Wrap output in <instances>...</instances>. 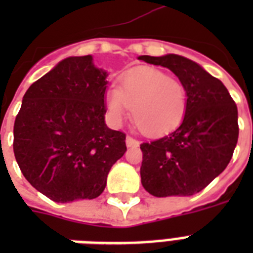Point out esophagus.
I'll return each instance as SVG.
<instances>
[{"instance_id": "1", "label": "esophagus", "mask_w": 253, "mask_h": 253, "mask_svg": "<svg viewBox=\"0 0 253 253\" xmlns=\"http://www.w3.org/2000/svg\"><path fill=\"white\" fill-rule=\"evenodd\" d=\"M126 146L127 147H136V146H139V142L136 140V139L131 138V136H128V135H127V136H126Z\"/></svg>"}]
</instances>
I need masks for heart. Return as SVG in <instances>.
<instances>
[{
  "mask_svg": "<svg viewBox=\"0 0 253 253\" xmlns=\"http://www.w3.org/2000/svg\"><path fill=\"white\" fill-rule=\"evenodd\" d=\"M111 122L122 123L132 111V122L148 136L167 134L176 128L188 106L186 89L180 81L156 68H135L119 79L118 87L105 95Z\"/></svg>",
  "mask_w": 253,
  "mask_h": 253,
  "instance_id": "1",
  "label": "heart"
}]
</instances>
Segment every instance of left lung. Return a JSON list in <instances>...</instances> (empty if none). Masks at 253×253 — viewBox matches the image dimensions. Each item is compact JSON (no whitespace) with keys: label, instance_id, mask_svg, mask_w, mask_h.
Wrapping results in <instances>:
<instances>
[{"label":"left lung","instance_id":"left-lung-1","mask_svg":"<svg viewBox=\"0 0 253 253\" xmlns=\"http://www.w3.org/2000/svg\"><path fill=\"white\" fill-rule=\"evenodd\" d=\"M138 59L170 69L188 94L180 126L140 144L143 188L155 197L193 196L219 176L231 160L239 136L238 107L223 83L196 61L174 53Z\"/></svg>","mask_w":253,"mask_h":253}]
</instances>
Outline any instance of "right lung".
<instances>
[{
  "label": "right lung",
  "mask_w": 253,
  "mask_h": 253,
  "mask_svg": "<svg viewBox=\"0 0 253 253\" xmlns=\"http://www.w3.org/2000/svg\"><path fill=\"white\" fill-rule=\"evenodd\" d=\"M107 72L71 56L35 81L14 123V156L38 192L67 204L93 200L126 152V135L105 123Z\"/></svg>",
  "instance_id": "right-lung-1"
}]
</instances>
